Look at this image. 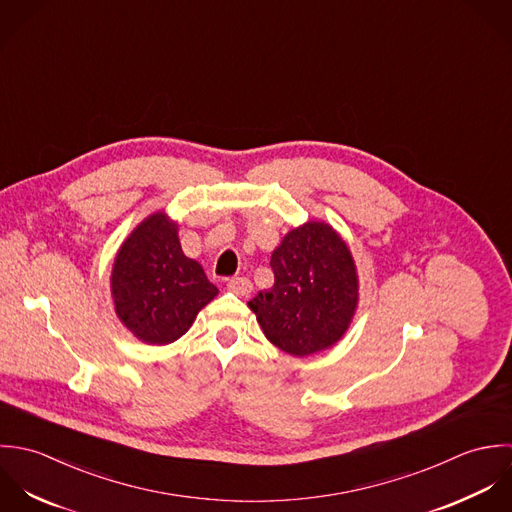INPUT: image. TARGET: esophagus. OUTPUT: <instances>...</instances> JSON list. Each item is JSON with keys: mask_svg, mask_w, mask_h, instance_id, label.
I'll return each mask as SVG.
<instances>
[{"mask_svg": "<svg viewBox=\"0 0 512 512\" xmlns=\"http://www.w3.org/2000/svg\"><path fill=\"white\" fill-rule=\"evenodd\" d=\"M227 289L239 297H247L251 291H253V285L247 277H233L229 283H227Z\"/></svg>", "mask_w": 512, "mask_h": 512, "instance_id": "1", "label": "esophagus"}]
</instances>
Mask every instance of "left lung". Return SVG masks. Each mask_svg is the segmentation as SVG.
<instances>
[{
    "label": "left lung",
    "instance_id": "left-lung-1",
    "mask_svg": "<svg viewBox=\"0 0 512 512\" xmlns=\"http://www.w3.org/2000/svg\"><path fill=\"white\" fill-rule=\"evenodd\" d=\"M275 285L249 301L265 336L291 356L336 344L358 305V275L344 239L324 221L289 231L271 255Z\"/></svg>",
    "mask_w": 512,
    "mask_h": 512
}]
</instances>
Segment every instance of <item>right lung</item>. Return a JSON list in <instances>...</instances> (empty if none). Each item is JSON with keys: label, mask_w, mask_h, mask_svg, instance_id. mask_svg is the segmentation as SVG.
I'll use <instances>...</instances> for the list:
<instances>
[{"label": "right lung", "mask_w": 512, "mask_h": 512, "mask_svg": "<svg viewBox=\"0 0 512 512\" xmlns=\"http://www.w3.org/2000/svg\"><path fill=\"white\" fill-rule=\"evenodd\" d=\"M110 291L120 322L146 344H170L184 336L217 287L198 261L184 255L178 225L156 211L120 245Z\"/></svg>", "instance_id": "obj_1"}]
</instances>
